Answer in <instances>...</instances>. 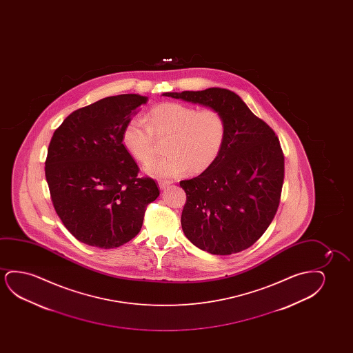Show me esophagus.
<instances>
[{"label":"esophagus","instance_id":"obj_1","mask_svg":"<svg viewBox=\"0 0 353 353\" xmlns=\"http://www.w3.org/2000/svg\"><path fill=\"white\" fill-rule=\"evenodd\" d=\"M158 184H159L160 189H166L171 184V182L170 181H165V179H160V181H158Z\"/></svg>","mask_w":353,"mask_h":353}]
</instances>
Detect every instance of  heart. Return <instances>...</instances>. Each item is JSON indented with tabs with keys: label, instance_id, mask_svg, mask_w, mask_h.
<instances>
[{
	"label": "heart",
	"instance_id": "obj_1",
	"mask_svg": "<svg viewBox=\"0 0 353 353\" xmlns=\"http://www.w3.org/2000/svg\"><path fill=\"white\" fill-rule=\"evenodd\" d=\"M225 134V119L217 110L163 102L150 108L143 121H128L121 142L137 161L147 163L157 152V139H168L165 150L169 154L150 161L145 172L172 179L208 169L222 150Z\"/></svg>",
	"mask_w": 353,
	"mask_h": 353
}]
</instances>
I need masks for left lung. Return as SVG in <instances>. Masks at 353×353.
Here are the masks:
<instances>
[{"label": "left lung", "instance_id": "8db88e82", "mask_svg": "<svg viewBox=\"0 0 353 353\" xmlns=\"http://www.w3.org/2000/svg\"><path fill=\"white\" fill-rule=\"evenodd\" d=\"M222 113L227 134L208 169L181 181L187 194L184 235L203 251L228 256L251 247L265 232L280 203L285 157L274 130L241 97L223 88L164 92Z\"/></svg>", "mask_w": 353, "mask_h": 353}]
</instances>
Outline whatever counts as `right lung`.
I'll use <instances>...</instances> for the list:
<instances>
[{
    "label": "right lung",
    "instance_id": "right-lung-1",
    "mask_svg": "<svg viewBox=\"0 0 353 353\" xmlns=\"http://www.w3.org/2000/svg\"><path fill=\"white\" fill-rule=\"evenodd\" d=\"M147 101L137 94L105 97L72 112L54 131L46 179L55 211L78 241L105 250L124 245L159 196L154 179L137 176L121 142L128 121Z\"/></svg>",
    "mask_w": 353,
    "mask_h": 353
}]
</instances>
